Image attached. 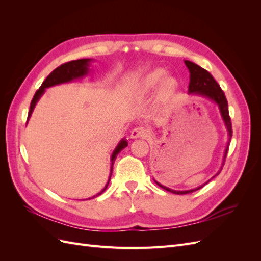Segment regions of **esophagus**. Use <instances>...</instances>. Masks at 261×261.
<instances>
[{
  "mask_svg": "<svg viewBox=\"0 0 261 261\" xmlns=\"http://www.w3.org/2000/svg\"><path fill=\"white\" fill-rule=\"evenodd\" d=\"M148 135H149L148 130L146 128H144V127H135L130 133V137L134 138V139H136V138H146V137H148Z\"/></svg>",
  "mask_w": 261,
  "mask_h": 261,
  "instance_id": "obj_1",
  "label": "esophagus"
}]
</instances>
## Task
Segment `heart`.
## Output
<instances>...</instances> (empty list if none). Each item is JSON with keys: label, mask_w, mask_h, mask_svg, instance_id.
Returning <instances> with one entry per match:
<instances>
[{"label": "heart", "mask_w": 261, "mask_h": 261, "mask_svg": "<svg viewBox=\"0 0 261 261\" xmlns=\"http://www.w3.org/2000/svg\"><path fill=\"white\" fill-rule=\"evenodd\" d=\"M167 72L163 68H154L147 73L136 85L135 91L139 94H147L153 91L160 85L158 97L161 100L168 99L174 93L178 87V82L175 77L165 76ZM162 84H160V83Z\"/></svg>", "instance_id": "obj_1"}]
</instances>
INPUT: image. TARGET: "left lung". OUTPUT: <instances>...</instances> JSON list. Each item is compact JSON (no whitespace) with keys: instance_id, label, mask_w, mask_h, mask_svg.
<instances>
[{"instance_id":"1","label":"left lung","mask_w":261,"mask_h":261,"mask_svg":"<svg viewBox=\"0 0 261 261\" xmlns=\"http://www.w3.org/2000/svg\"><path fill=\"white\" fill-rule=\"evenodd\" d=\"M184 62H185V65L187 66V68L189 70L188 92L193 93V94H197V96L206 97V98L212 100L215 103L218 105V107L220 109L221 116H222L223 122H224V124L226 126V129L228 132V143H227V146L225 149L224 160H223V164H224L225 158H226V154L228 151V145H230V140L232 138V123H231L230 114H228V106H227V100L225 98V94H224L223 90L221 89L219 84L216 82L215 78L212 77V75L208 72V70L200 67L199 65L195 64V63H193L191 61H184ZM223 164H222V168H223ZM222 168L220 169V171L213 177H216L217 175L220 174V172H221V170H222ZM154 181L156 183V185H159L160 187L165 189V191L171 192L173 194H177V195H184V194L198 191V189L202 188L208 183L207 181V183L202 184L201 186L194 188V189H189V191H174V189H171L167 186H163L162 184L159 183V181H156V180H154Z\"/></svg>"}]
</instances>
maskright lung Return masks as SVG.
I'll list each match as a JSON object with an SVG mask.
<instances>
[{
    "mask_svg": "<svg viewBox=\"0 0 261 261\" xmlns=\"http://www.w3.org/2000/svg\"><path fill=\"white\" fill-rule=\"evenodd\" d=\"M90 61H91V59H81V60L70 61V62H67V63H64V64L60 65L59 67L55 68L53 72H51L50 75L45 78V81L40 86V88H39L36 91L33 100H31L30 110H29V112H28V118L30 117L31 113H33L38 100L40 99V97L44 93L46 88H49V87H52V86H55V85L69 83V82H72L74 80H77V78H81V77L87 75V74H88V72H89V66H90L89 63H90ZM127 145H128V143H127V140H126L125 138L122 139L120 143H118V145L114 149V151H113L112 156H111V171H110V176H109L108 183L106 184L105 188L102 189L100 193H98L96 196L91 197V198H94V197L101 195L102 193L106 191L108 185H109L110 178H111V176H112L113 164H114V161L116 159V155L118 154V152L122 151V150L125 147H127ZM88 199H90V198H88Z\"/></svg>",
    "mask_w": 261,
    "mask_h": 261,
    "instance_id": "right-lung-1",
    "label": "right lung"
}]
</instances>
